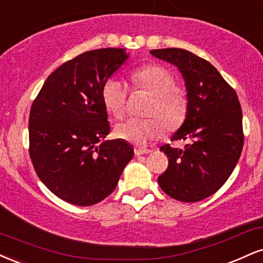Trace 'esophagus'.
<instances>
[{"label":"esophagus","mask_w":263,"mask_h":263,"mask_svg":"<svg viewBox=\"0 0 263 263\" xmlns=\"http://www.w3.org/2000/svg\"><path fill=\"white\" fill-rule=\"evenodd\" d=\"M151 150L149 149H143V147H135L134 149V153L137 156H140V155H146V154H149Z\"/></svg>","instance_id":"obj_1"}]
</instances>
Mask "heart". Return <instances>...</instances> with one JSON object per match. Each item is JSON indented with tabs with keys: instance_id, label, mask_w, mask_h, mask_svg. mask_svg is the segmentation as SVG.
Instances as JSON below:
<instances>
[{
	"instance_id": "b5f03b06",
	"label": "heart",
	"mask_w": 263,
	"mask_h": 263,
	"mask_svg": "<svg viewBox=\"0 0 263 263\" xmlns=\"http://www.w3.org/2000/svg\"><path fill=\"white\" fill-rule=\"evenodd\" d=\"M132 80L137 87L146 89L154 96L151 116L159 117L168 129L178 128L184 122L188 98L183 91L176 87V79L171 71L161 65L151 64L135 71ZM102 97L107 109L114 117L122 118L124 116L128 97L126 82L117 77L107 80L102 89ZM161 121L157 118H129L117 124L116 135L143 146L161 134L163 125Z\"/></svg>"
}]
</instances>
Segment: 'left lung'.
<instances>
[{
    "instance_id": "8db88e82",
    "label": "left lung",
    "mask_w": 263,
    "mask_h": 263,
    "mask_svg": "<svg viewBox=\"0 0 263 263\" xmlns=\"http://www.w3.org/2000/svg\"><path fill=\"white\" fill-rule=\"evenodd\" d=\"M150 52L178 67L188 98L186 120L171 138L187 144L184 149L170 144L160 147L168 157V167L157 181L172 198L198 202L217 192L239 161L243 146L241 106L235 89L204 59L178 48Z\"/></svg>"
}]
</instances>
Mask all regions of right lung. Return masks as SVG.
Wrapping results in <instances>:
<instances>
[{"label": "right lung", "instance_id": "add662e5", "mask_svg": "<svg viewBox=\"0 0 263 263\" xmlns=\"http://www.w3.org/2000/svg\"><path fill=\"white\" fill-rule=\"evenodd\" d=\"M128 59L124 49L86 51L50 73L29 114V156L40 181L65 202L92 205L116 190L134 150L109 134L104 83Z\"/></svg>", "mask_w": 263, "mask_h": 263}]
</instances>
